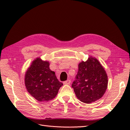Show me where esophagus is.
Segmentation results:
<instances>
[{
    "label": "esophagus",
    "mask_w": 130,
    "mask_h": 130,
    "mask_svg": "<svg viewBox=\"0 0 130 130\" xmlns=\"http://www.w3.org/2000/svg\"><path fill=\"white\" fill-rule=\"evenodd\" d=\"M70 80H66L65 82H63V83L64 84H69L70 83Z\"/></svg>",
    "instance_id": "34e87169"
}]
</instances>
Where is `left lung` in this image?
Wrapping results in <instances>:
<instances>
[{
  "label": "left lung",
  "mask_w": 130,
  "mask_h": 130,
  "mask_svg": "<svg viewBox=\"0 0 130 130\" xmlns=\"http://www.w3.org/2000/svg\"><path fill=\"white\" fill-rule=\"evenodd\" d=\"M108 85V76L103 67L95 57L90 56L78 65V71L71 87L82 102L91 103L102 97Z\"/></svg>",
  "instance_id": "left-lung-1"
}]
</instances>
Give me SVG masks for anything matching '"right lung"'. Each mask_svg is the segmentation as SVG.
<instances>
[{"label": "right lung", "instance_id": "obj_1", "mask_svg": "<svg viewBox=\"0 0 130 130\" xmlns=\"http://www.w3.org/2000/svg\"><path fill=\"white\" fill-rule=\"evenodd\" d=\"M50 63L40 57L34 60L27 70L24 82L28 92L39 102L53 99L63 84L57 79Z\"/></svg>", "mask_w": 130, "mask_h": 130}]
</instances>
